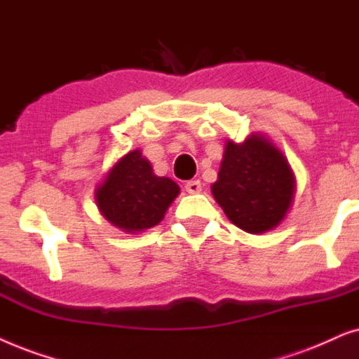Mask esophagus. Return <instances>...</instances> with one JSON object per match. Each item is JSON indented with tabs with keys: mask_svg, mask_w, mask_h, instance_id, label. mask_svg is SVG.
<instances>
[{
	"mask_svg": "<svg viewBox=\"0 0 359 359\" xmlns=\"http://www.w3.org/2000/svg\"><path fill=\"white\" fill-rule=\"evenodd\" d=\"M185 190H187L189 194H198L200 190H202V182H200V180H189V182L185 184Z\"/></svg>",
	"mask_w": 359,
	"mask_h": 359,
	"instance_id": "obj_1",
	"label": "esophagus"
}]
</instances>
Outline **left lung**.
Here are the masks:
<instances>
[{"label": "left lung", "mask_w": 359, "mask_h": 359, "mask_svg": "<svg viewBox=\"0 0 359 359\" xmlns=\"http://www.w3.org/2000/svg\"><path fill=\"white\" fill-rule=\"evenodd\" d=\"M295 179L290 165L266 137L228 141L212 194L226 217L248 233L276 228L290 208Z\"/></svg>", "instance_id": "left-lung-1"}]
</instances>
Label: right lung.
I'll list each match as a JSON object with an SVG mask.
<instances>
[{
  "mask_svg": "<svg viewBox=\"0 0 359 359\" xmlns=\"http://www.w3.org/2000/svg\"><path fill=\"white\" fill-rule=\"evenodd\" d=\"M180 189L169 177H157L141 151L121 157L97 189L100 212L126 233H140L164 218Z\"/></svg>",
  "mask_w": 359,
  "mask_h": 359,
  "instance_id": "1",
  "label": "right lung"
}]
</instances>
